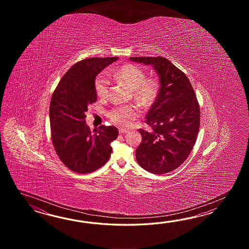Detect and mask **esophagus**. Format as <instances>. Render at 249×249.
Here are the masks:
<instances>
[{
  "label": "esophagus",
  "instance_id": "obj_1",
  "mask_svg": "<svg viewBox=\"0 0 249 249\" xmlns=\"http://www.w3.org/2000/svg\"><path fill=\"white\" fill-rule=\"evenodd\" d=\"M126 132H128V130L122 129V128H119V133H126Z\"/></svg>",
  "mask_w": 249,
  "mask_h": 249
}]
</instances>
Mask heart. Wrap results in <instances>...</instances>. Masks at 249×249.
Returning a JSON list of instances; mask_svg holds the SVG:
<instances>
[{
    "mask_svg": "<svg viewBox=\"0 0 249 249\" xmlns=\"http://www.w3.org/2000/svg\"><path fill=\"white\" fill-rule=\"evenodd\" d=\"M114 76L125 83L134 89L135 96L145 104H149L158 95L159 85L154 79H145L146 74L142 68L132 64H125L114 72ZM109 80L105 73L99 74L95 79L94 87L96 94L100 98H105L108 92ZM140 111L133 105L117 107L108 113L112 122L119 126L129 127L139 117Z\"/></svg>",
    "mask_w": 249,
    "mask_h": 249,
    "instance_id": "heart-1",
    "label": "heart"
}]
</instances>
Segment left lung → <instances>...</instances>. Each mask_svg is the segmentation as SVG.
<instances>
[{"mask_svg":"<svg viewBox=\"0 0 249 249\" xmlns=\"http://www.w3.org/2000/svg\"><path fill=\"white\" fill-rule=\"evenodd\" d=\"M130 59L153 66L159 74V94L146 117L151 130L139 129L142 141L135 153L143 169L164 175L179 167L191 154L200 124L199 105L190 80L167 58Z\"/></svg>","mask_w":249,"mask_h":249,"instance_id":"8db88e82","label":"left lung"}]
</instances>
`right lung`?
<instances>
[{
	"label": "right lung",
	"mask_w": 249,
	"mask_h": 249,
	"mask_svg": "<svg viewBox=\"0 0 249 249\" xmlns=\"http://www.w3.org/2000/svg\"><path fill=\"white\" fill-rule=\"evenodd\" d=\"M117 59L81 60L64 74L53 92L50 104L53 146L62 163L75 173L90 174L106 164L111 155L110 143L118 136L117 127L101 125L91 132L85 113L97 101L96 75Z\"/></svg>",
	"instance_id": "right-lung-1"
}]
</instances>
